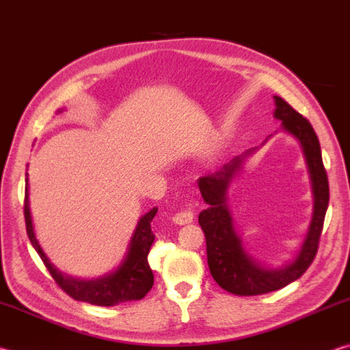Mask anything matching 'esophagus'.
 I'll return each instance as SVG.
<instances>
[{"instance_id":"1","label":"esophagus","mask_w":350,"mask_h":350,"mask_svg":"<svg viewBox=\"0 0 350 350\" xmlns=\"http://www.w3.org/2000/svg\"><path fill=\"white\" fill-rule=\"evenodd\" d=\"M194 220V215H193V212L191 211H180V212H177V214H174V217H173V223H176V224H188V223H191Z\"/></svg>"}]
</instances>
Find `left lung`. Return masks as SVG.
<instances>
[{"instance_id": "8db88e82", "label": "left lung", "mask_w": 350, "mask_h": 350, "mask_svg": "<svg viewBox=\"0 0 350 350\" xmlns=\"http://www.w3.org/2000/svg\"><path fill=\"white\" fill-rule=\"evenodd\" d=\"M273 98L276 106L273 113L275 118L282 121V129L293 135L302 147L314 198L312 217L305 241L294 261L280 269H265L244 249L241 235H238L228 204V189L232 179L241 171L244 161L255 153L256 148H250L244 154L235 156L214 174L203 176L197 180L203 200L208 204V208L198 215V223L206 238L211 275L223 290L237 296H258L276 291L302 276L316 258L329 203V183L321 161L320 142L316 132L310 121L294 111L284 98L278 95Z\"/></svg>"}]
</instances>
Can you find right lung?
Wrapping results in <instances>:
<instances>
[{"mask_svg":"<svg viewBox=\"0 0 350 350\" xmlns=\"http://www.w3.org/2000/svg\"><path fill=\"white\" fill-rule=\"evenodd\" d=\"M156 212L157 208H153L139 218L132 239L129 243L126 256L113 271L95 279L71 278L64 275L50 262V259L39 245L36 235H34L29 203V174H25L24 217L27 235H29L31 245L44 261L50 275L56 280V284L68 296H71L74 300H80V302H88L98 306H115L122 302H129V300H139L152 290L154 279L147 258L150 247L154 241L152 220Z\"/></svg>","mask_w":350,"mask_h":350,"instance_id":"add662e5","label":"right lung"}]
</instances>
